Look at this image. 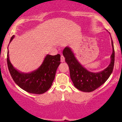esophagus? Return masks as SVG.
I'll return each mask as SVG.
<instances>
[{"label":"esophagus","mask_w":122,"mask_h":122,"mask_svg":"<svg viewBox=\"0 0 122 122\" xmlns=\"http://www.w3.org/2000/svg\"><path fill=\"white\" fill-rule=\"evenodd\" d=\"M60 60H61V62H63L65 61V57L64 56H61V57H60Z\"/></svg>","instance_id":"34e87169"}]
</instances>
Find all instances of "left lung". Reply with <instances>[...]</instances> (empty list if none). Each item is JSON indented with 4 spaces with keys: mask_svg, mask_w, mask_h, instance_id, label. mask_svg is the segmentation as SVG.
I'll list each match as a JSON object with an SVG mask.
<instances>
[{
    "mask_svg": "<svg viewBox=\"0 0 122 122\" xmlns=\"http://www.w3.org/2000/svg\"><path fill=\"white\" fill-rule=\"evenodd\" d=\"M112 53L111 56V63L104 70L98 73L88 71L77 61L71 49L66 47L63 51L65 62L68 65L70 77L74 87L84 92L94 91L103 85L112 73L115 59V51L111 38Z\"/></svg>",
    "mask_w": 122,
    "mask_h": 122,
    "instance_id": "1",
    "label": "left lung"
}]
</instances>
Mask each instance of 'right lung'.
I'll return each instance as SVG.
<instances>
[{"mask_svg":"<svg viewBox=\"0 0 122 122\" xmlns=\"http://www.w3.org/2000/svg\"><path fill=\"white\" fill-rule=\"evenodd\" d=\"M15 36L11 38L10 43ZM7 52V64L11 76L15 83L29 93L42 94L51 87L58 66L60 64V55H47L37 70L29 73L19 71L13 66Z\"/></svg>","mask_w":122,"mask_h":122,"instance_id":"right-lung-1","label":"right lung"}]
</instances>
